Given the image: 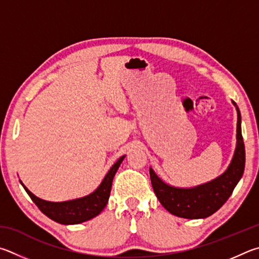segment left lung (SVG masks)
Segmentation results:
<instances>
[{"mask_svg":"<svg viewBox=\"0 0 259 259\" xmlns=\"http://www.w3.org/2000/svg\"><path fill=\"white\" fill-rule=\"evenodd\" d=\"M238 113L237 147L231 164L223 174L210 182L194 188H175L165 183L150 168L151 184L158 200L170 214L189 220L206 219L216 212L232 194L242 178L246 151L241 133V115L237 103L232 101Z\"/></svg>","mask_w":259,"mask_h":259,"instance_id":"8db88e82","label":"left lung"}]
</instances>
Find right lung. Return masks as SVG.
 Instances as JSON below:
<instances>
[{
  "mask_svg": "<svg viewBox=\"0 0 259 259\" xmlns=\"http://www.w3.org/2000/svg\"><path fill=\"white\" fill-rule=\"evenodd\" d=\"M125 156L120 157L119 159L112 165L107 175L104 176L101 184L99 185L95 191L89 194V196L74 199V200H68L62 202H52L43 200V199L36 197L35 194L31 193L29 190L22 184L21 181L20 183L26 190V192L28 193L31 200H33L35 205L38 207V209L42 211L44 215H47L49 219L53 220L54 222H57V223L65 225L79 224L93 219L95 216H98L100 212L104 209V207H106L109 200V197H110L113 176H115L117 169L119 168Z\"/></svg>",
  "mask_w": 259,
  "mask_h": 259,
  "instance_id": "1",
  "label": "right lung"
}]
</instances>
